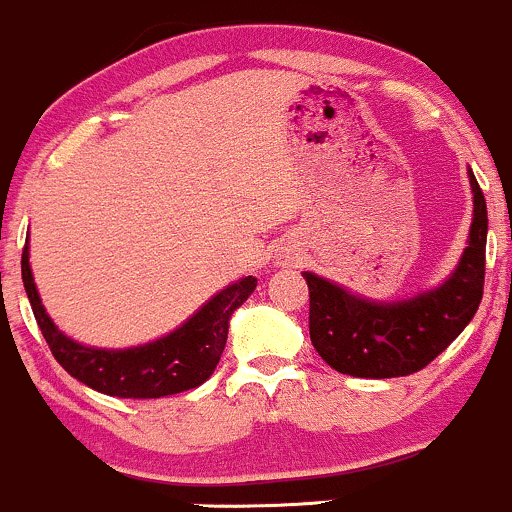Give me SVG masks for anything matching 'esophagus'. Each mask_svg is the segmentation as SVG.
<instances>
[{"mask_svg":"<svg viewBox=\"0 0 512 512\" xmlns=\"http://www.w3.org/2000/svg\"><path fill=\"white\" fill-rule=\"evenodd\" d=\"M301 255V248L293 243H281L279 248L274 250V264L276 267H286V264L296 262V257Z\"/></svg>","mask_w":512,"mask_h":512,"instance_id":"34e87169","label":"esophagus"}]
</instances>
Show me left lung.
<instances>
[{
    "label": "left lung",
    "instance_id": "left-lung-1",
    "mask_svg": "<svg viewBox=\"0 0 512 512\" xmlns=\"http://www.w3.org/2000/svg\"><path fill=\"white\" fill-rule=\"evenodd\" d=\"M474 214L455 272L436 289L385 303L354 296L303 272L310 291V342L322 361L354 378H399L426 368L460 337L484 296L486 199L469 170Z\"/></svg>",
    "mask_w": 512,
    "mask_h": 512
}]
</instances>
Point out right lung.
<instances>
[{
    "mask_svg": "<svg viewBox=\"0 0 512 512\" xmlns=\"http://www.w3.org/2000/svg\"><path fill=\"white\" fill-rule=\"evenodd\" d=\"M21 279L40 332L57 363L79 383L103 395L125 399L178 395L202 385L214 373L223 354L233 310L248 301L257 286L255 276H245L226 286L211 296V301L204 303L190 320L182 322L178 330L156 342L132 349H96L69 339L45 313L28 264V243L21 255Z\"/></svg>",
    "mask_w": 512,
    "mask_h": 512,
    "instance_id": "right-lung-1",
    "label": "right lung"
}]
</instances>
